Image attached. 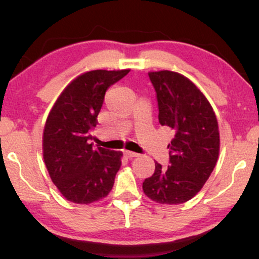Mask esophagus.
I'll list each match as a JSON object with an SVG mask.
<instances>
[{
	"label": "esophagus",
	"instance_id": "34e87169",
	"mask_svg": "<svg viewBox=\"0 0 259 259\" xmlns=\"http://www.w3.org/2000/svg\"><path fill=\"white\" fill-rule=\"evenodd\" d=\"M123 154H125L126 158H136L138 157V153H136V152H131V151H125L123 152Z\"/></svg>",
	"mask_w": 259,
	"mask_h": 259
}]
</instances>
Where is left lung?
Wrapping results in <instances>:
<instances>
[{"label":"left lung","mask_w":259,"mask_h":259,"mask_svg":"<svg viewBox=\"0 0 259 259\" xmlns=\"http://www.w3.org/2000/svg\"><path fill=\"white\" fill-rule=\"evenodd\" d=\"M148 76L157 94L159 123L175 136L167 146L169 166L155 162L143 190L157 203L183 204L199 192L217 164V118L203 93L182 74L161 70Z\"/></svg>","instance_id":"obj_1"}]
</instances>
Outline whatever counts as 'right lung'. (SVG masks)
I'll use <instances>...</instances> for the list:
<instances>
[{"label": "right lung", "mask_w": 259, "mask_h": 259, "mask_svg": "<svg viewBox=\"0 0 259 259\" xmlns=\"http://www.w3.org/2000/svg\"><path fill=\"white\" fill-rule=\"evenodd\" d=\"M125 70H92L77 76L62 92L49 113L44 131V159L62 196L90 204L111 192L121 165V152L94 148L92 131L112 84Z\"/></svg>", "instance_id": "1"}]
</instances>
